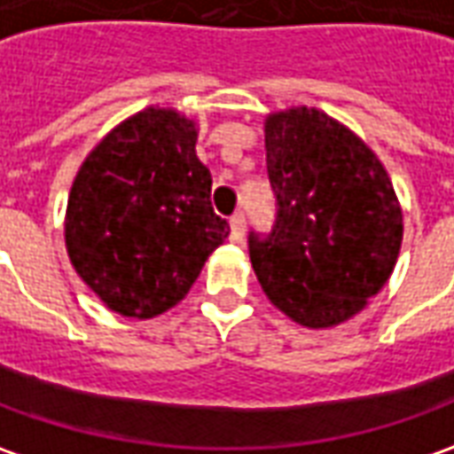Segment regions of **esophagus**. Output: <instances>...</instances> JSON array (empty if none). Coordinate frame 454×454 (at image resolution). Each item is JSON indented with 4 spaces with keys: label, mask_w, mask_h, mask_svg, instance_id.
Wrapping results in <instances>:
<instances>
[{
    "label": "esophagus",
    "mask_w": 454,
    "mask_h": 454,
    "mask_svg": "<svg viewBox=\"0 0 454 454\" xmlns=\"http://www.w3.org/2000/svg\"><path fill=\"white\" fill-rule=\"evenodd\" d=\"M243 231H246V215H243L241 211H236L231 215V241L241 243Z\"/></svg>",
    "instance_id": "esophagus-1"
}]
</instances>
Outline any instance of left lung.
Returning a JSON list of instances; mask_svg holds the SVG:
<instances>
[{
  "label": "left lung",
  "instance_id": "8db88e82",
  "mask_svg": "<svg viewBox=\"0 0 454 454\" xmlns=\"http://www.w3.org/2000/svg\"><path fill=\"white\" fill-rule=\"evenodd\" d=\"M271 233H248L266 296L294 321L326 329L352 319L387 284L402 246V211L377 155L314 107L266 120Z\"/></svg>",
  "mask_w": 454,
  "mask_h": 454
}]
</instances>
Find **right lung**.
<instances>
[{
	"label": "right lung",
	"instance_id": "right-lung-1",
	"mask_svg": "<svg viewBox=\"0 0 454 454\" xmlns=\"http://www.w3.org/2000/svg\"><path fill=\"white\" fill-rule=\"evenodd\" d=\"M196 137L176 110L148 107L107 133L72 183V266L122 317L150 319L178 304L228 239Z\"/></svg>",
	"mask_w": 454,
	"mask_h": 454
}]
</instances>
